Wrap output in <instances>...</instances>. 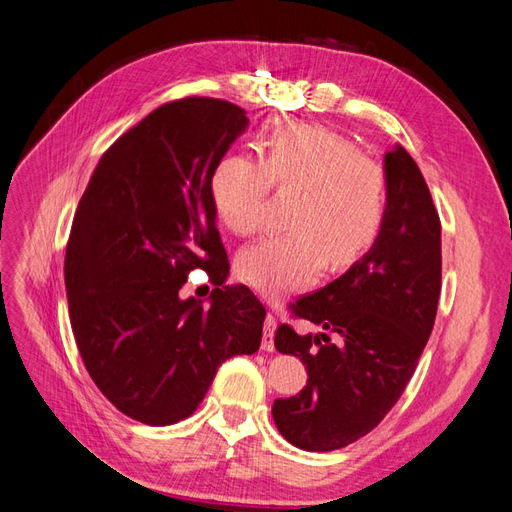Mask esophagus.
<instances>
[{
    "label": "esophagus",
    "instance_id": "1",
    "mask_svg": "<svg viewBox=\"0 0 512 512\" xmlns=\"http://www.w3.org/2000/svg\"><path fill=\"white\" fill-rule=\"evenodd\" d=\"M275 327H277V320L273 314H267L265 318V329H262V350L273 352L275 344H273V337H275Z\"/></svg>",
    "mask_w": 512,
    "mask_h": 512
}]
</instances>
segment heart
I'll list each match as a JSON object with an SVG mask.
<instances>
[{"label": "heart", "mask_w": 512, "mask_h": 512, "mask_svg": "<svg viewBox=\"0 0 512 512\" xmlns=\"http://www.w3.org/2000/svg\"><path fill=\"white\" fill-rule=\"evenodd\" d=\"M301 190L290 232L260 239L241 252V280L269 297L307 286L324 267L350 265L376 239L386 183L382 168L337 132L297 123L275 132L262 162L226 158L211 181L215 211L235 235H254L265 224L271 190Z\"/></svg>", "instance_id": "obj_1"}]
</instances>
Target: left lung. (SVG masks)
<instances>
[{
    "instance_id": "8db88e82",
    "label": "left lung",
    "mask_w": 512,
    "mask_h": 512,
    "mask_svg": "<svg viewBox=\"0 0 512 512\" xmlns=\"http://www.w3.org/2000/svg\"><path fill=\"white\" fill-rule=\"evenodd\" d=\"M386 205L369 252L292 305L320 333L275 331L299 356L307 384L275 399L273 421L303 451H335L374 429L404 393L433 329L442 286V228L421 168L395 145L384 153Z\"/></svg>"
}]
</instances>
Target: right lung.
<instances>
[{"instance_id":"obj_1","label":"right lung","mask_w":512,"mask_h":512,"mask_svg":"<svg viewBox=\"0 0 512 512\" xmlns=\"http://www.w3.org/2000/svg\"><path fill=\"white\" fill-rule=\"evenodd\" d=\"M250 119L226 100L183 98L108 147L76 209L64 277L91 380L145 425L188 418L235 354L260 348L265 307L228 286L211 181ZM194 268L216 288L205 308L178 290Z\"/></svg>"}]
</instances>
